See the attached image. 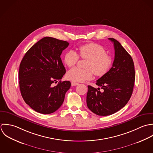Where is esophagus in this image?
Here are the masks:
<instances>
[{"label": "esophagus", "instance_id": "34e87169", "mask_svg": "<svg viewBox=\"0 0 153 153\" xmlns=\"http://www.w3.org/2000/svg\"><path fill=\"white\" fill-rule=\"evenodd\" d=\"M71 86H77V85H78V84H79V83H77V82H74V81H71Z\"/></svg>", "mask_w": 153, "mask_h": 153}]
</instances>
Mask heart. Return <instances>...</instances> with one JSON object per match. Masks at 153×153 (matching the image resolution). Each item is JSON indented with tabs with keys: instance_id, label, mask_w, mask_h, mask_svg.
Instances as JSON below:
<instances>
[{
	"instance_id": "1",
	"label": "heart",
	"mask_w": 153,
	"mask_h": 153,
	"mask_svg": "<svg viewBox=\"0 0 153 153\" xmlns=\"http://www.w3.org/2000/svg\"><path fill=\"white\" fill-rule=\"evenodd\" d=\"M80 56L86 59V69L74 67L66 74L68 79L82 82L90 80L94 74L99 77L105 75L112 65V57L106 54V51L102 45L97 44H88L79 48L77 53L73 50H68L64 57V63L69 67L74 66L78 61Z\"/></svg>"
}]
</instances>
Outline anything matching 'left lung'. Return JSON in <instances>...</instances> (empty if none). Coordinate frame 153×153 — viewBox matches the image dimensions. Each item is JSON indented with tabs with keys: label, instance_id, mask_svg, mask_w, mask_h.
Segmentation results:
<instances>
[{
	"label": "left lung",
	"instance_id": "1",
	"mask_svg": "<svg viewBox=\"0 0 153 153\" xmlns=\"http://www.w3.org/2000/svg\"><path fill=\"white\" fill-rule=\"evenodd\" d=\"M115 58L112 67L96 82L100 88L88 86L86 102L88 108L99 116L112 115L129 101L133 91L135 73L134 61L121 44L114 38Z\"/></svg>",
	"mask_w": 153,
	"mask_h": 153
}]
</instances>
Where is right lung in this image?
I'll list each match as a JSON object with an SVG mask.
<instances>
[{
    "label": "right lung",
    "mask_w": 153,
    "mask_h": 153,
    "mask_svg": "<svg viewBox=\"0 0 153 153\" xmlns=\"http://www.w3.org/2000/svg\"><path fill=\"white\" fill-rule=\"evenodd\" d=\"M69 45L65 41L46 36L32 46L21 62L19 88L25 102L35 111L50 114L60 108L71 86L69 81L61 82L65 68L61 53ZM60 82L54 87L53 82Z\"/></svg>",
    "instance_id": "add662e5"
}]
</instances>
